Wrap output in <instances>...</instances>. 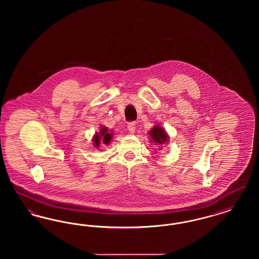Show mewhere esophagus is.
Segmentation results:
<instances>
[{
  "mask_svg": "<svg viewBox=\"0 0 259 259\" xmlns=\"http://www.w3.org/2000/svg\"><path fill=\"white\" fill-rule=\"evenodd\" d=\"M128 131L131 133V134H133V133H135L136 130V124L135 122H129L128 123Z\"/></svg>",
  "mask_w": 259,
  "mask_h": 259,
  "instance_id": "esophagus-1",
  "label": "esophagus"
}]
</instances>
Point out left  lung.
Listing matches in <instances>:
<instances>
[{
    "mask_svg": "<svg viewBox=\"0 0 259 259\" xmlns=\"http://www.w3.org/2000/svg\"><path fill=\"white\" fill-rule=\"evenodd\" d=\"M148 134L151 137L152 142L159 147L162 145H167L169 142V136L160 125L153 126V128L148 132Z\"/></svg>",
    "mask_w": 259,
    "mask_h": 259,
    "instance_id": "left-lung-1",
    "label": "left lung"
}]
</instances>
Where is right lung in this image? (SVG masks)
Returning <instances> with one entry per match:
<instances>
[{
  "label": "right lung",
  "instance_id": "add662e5",
  "mask_svg": "<svg viewBox=\"0 0 259 259\" xmlns=\"http://www.w3.org/2000/svg\"><path fill=\"white\" fill-rule=\"evenodd\" d=\"M112 135L113 134L111 133V131H109L107 127H105V126L101 127L100 132L96 133L93 138V143H94L95 148H98L101 142L104 143L105 145H109L112 139Z\"/></svg>",
  "mask_w": 259,
  "mask_h": 259
}]
</instances>
